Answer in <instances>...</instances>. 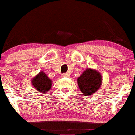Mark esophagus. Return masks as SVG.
<instances>
[{"label":"esophagus","mask_w":135,"mask_h":135,"mask_svg":"<svg viewBox=\"0 0 135 135\" xmlns=\"http://www.w3.org/2000/svg\"><path fill=\"white\" fill-rule=\"evenodd\" d=\"M62 75V76H63V77H68L69 76V74L67 73H64Z\"/></svg>","instance_id":"obj_1"}]
</instances>
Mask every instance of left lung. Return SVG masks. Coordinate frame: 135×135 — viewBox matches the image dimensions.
<instances>
[{
  "label": "left lung",
  "mask_w": 135,
  "mask_h": 135,
  "mask_svg": "<svg viewBox=\"0 0 135 135\" xmlns=\"http://www.w3.org/2000/svg\"><path fill=\"white\" fill-rule=\"evenodd\" d=\"M101 78L102 77L99 72L87 69L78 78L77 81L81 92L85 96H89L96 92L100 87Z\"/></svg>",
  "instance_id": "1"
}]
</instances>
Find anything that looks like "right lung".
Segmentation results:
<instances>
[{"label":"right lung","mask_w":135,"mask_h":135,"mask_svg":"<svg viewBox=\"0 0 135 135\" xmlns=\"http://www.w3.org/2000/svg\"><path fill=\"white\" fill-rule=\"evenodd\" d=\"M32 84L35 89L39 93H46L50 89L52 84L51 80L43 71H41L32 80Z\"/></svg>","instance_id":"1"}]
</instances>
